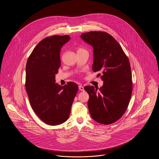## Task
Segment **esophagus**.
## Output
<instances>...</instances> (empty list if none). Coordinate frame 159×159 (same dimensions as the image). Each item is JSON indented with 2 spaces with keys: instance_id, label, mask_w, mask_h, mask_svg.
<instances>
[{
  "instance_id": "1",
  "label": "esophagus",
  "mask_w": 159,
  "mask_h": 159,
  "mask_svg": "<svg viewBox=\"0 0 159 159\" xmlns=\"http://www.w3.org/2000/svg\"><path fill=\"white\" fill-rule=\"evenodd\" d=\"M79 89L80 91H84V87L82 85H80V86H79Z\"/></svg>"
}]
</instances>
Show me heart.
Here are the masks:
<instances>
[{"label": "heart", "mask_w": 159, "mask_h": 159, "mask_svg": "<svg viewBox=\"0 0 159 159\" xmlns=\"http://www.w3.org/2000/svg\"><path fill=\"white\" fill-rule=\"evenodd\" d=\"M85 51V50L83 49L82 48H80L77 49V52H80V51Z\"/></svg>", "instance_id": "b5f03b06"}]
</instances>
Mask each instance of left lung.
I'll return each instance as SVG.
<instances>
[{
	"mask_svg": "<svg viewBox=\"0 0 159 159\" xmlns=\"http://www.w3.org/2000/svg\"><path fill=\"white\" fill-rule=\"evenodd\" d=\"M93 48L92 70L101 72L103 85L86 86L92 118L110 125L118 120L126 111L132 92V73L128 58L114 38L103 31H91L80 36ZM101 75L98 74V76Z\"/></svg>",
	"mask_w": 159,
	"mask_h": 159,
	"instance_id": "8db88e82",
	"label": "left lung"
}]
</instances>
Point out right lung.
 Masks as SVG:
<instances>
[{
  "label": "right lung",
  "instance_id": "1",
  "mask_svg": "<svg viewBox=\"0 0 159 159\" xmlns=\"http://www.w3.org/2000/svg\"><path fill=\"white\" fill-rule=\"evenodd\" d=\"M70 36H52L44 39L34 48L27 62L25 89L31 108L46 124L58 125L69 117L78 86L68 82L55 83L60 67L61 48Z\"/></svg>",
  "mask_w": 159,
  "mask_h": 159
}]
</instances>
